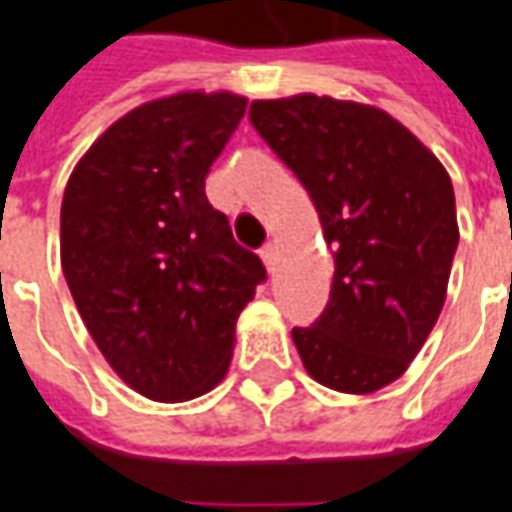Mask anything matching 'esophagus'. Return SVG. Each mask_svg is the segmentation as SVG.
<instances>
[{"instance_id": "1", "label": "esophagus", "mask_w": 512, "mask_h": 512, "mask_svg": "<svg viewBox=\"0 0 512 512\" xmlns=\"http://www.w3.org/2000/svg\"><path fill=\"white\" fill-rule=\"evenodd\" d=\"M260 257H263V263H266L268 271H274V260H277V244H271V241H268V244L260 249Z\"/></svg>"}]
</instances>
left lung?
Here are the masks:
<instances>
[{"label": "left lung", "instance_id": "left-lung-1", "mask_svg": "<svg viewBox=\"0 0 512 512\" xmlns=\"http://www.w3.org/2000/svg\"><path fill=\"white\" fill-rule=\"evenodd\" d=\"M249 121L299 177L335 249L330 302L293 343L310 377L343 393L405 374L441 316L457 249L449 174L377 107L299 94Z\"/></svg>", "mask_w": 512, "mask_h": 512}]
</instances>
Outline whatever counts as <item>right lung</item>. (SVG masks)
Wrapping results in <instances>:
<instances>
[{
	"label": "right lung",
	"instance_id": "obj_1",
	"mask_svg": "<svg viewBox=\"0 0 512 512\" xmlns=\"http://www.w3.org/2000/svg\"><path fill=\"white\" fill-rule=\"evenodd\" d=\"M246 113L235 94L135 107L71 174L60 260L99 352L155 402L202 396L227 374L266 268L207 202L205 177Z\"/></svg>",
	"mask_w": 512,
	"mask_h": 512
}]
</instances>
